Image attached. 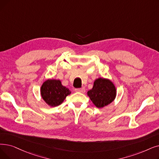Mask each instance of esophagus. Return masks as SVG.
Segmentation results:
<instances>
[{
  "label": "esophagus",
  "instance_id": "obj_1",
  "mask_svg": "<svg viewBox=\"0 0 159 159\" xmlns=\"http://www.w3.org/2000/svg\"><path fill=\"white\" fill-rule=\"evenodd\" d=\"M75 92H80L81 93H84L86 92V89L84 88H77L75 89Z\"/></svg>",
  "mask_w": 159,
  "mask_h": 159
}]
</instances>
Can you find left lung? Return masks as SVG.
Wrapping results in <instances>:
<instances>
[{"instance_id":"obj_1","label":"left lung","mask_w":159,"mask_h":159,"mask_svg":"<svg viewBox=\"0 0 159 159\" xmlns=\"http://www.w3.org/2000/svg\"><path fill=\"white\" fill-rule=\"evenodd\" d=\"M116 93V86L111 80L100 77L95 80L93 88L87 94L96 107L102 108L115 99Z\"/></svg>"}]
</instances>
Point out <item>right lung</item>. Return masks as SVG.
<instances>
[{"instance_id":"1","label":"right lung","mask_w":159,"mask_h":159,"mask_svg":"<svg viewBox=\"0 0 159 159\" xmlns=\"http://www.w3.org/2000/svg\"><path fill=\"white\" fill-rule=\"evenodd\" d=\"M41 96L47 104L52 107L61 104L71 92L61 84L60 80L47 79L40 88Z\"/></svg>"}]
</instances>
